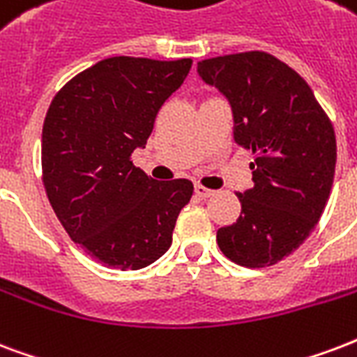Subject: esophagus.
<instances>
[{"instance_id": "obj_1", "label": "esophagus", "mask_w": 357, "mask_h": 357, "mask_svg": "<svg viewBox=\"0 0 357 357\" xmlns=\"http://www.w3.org/2000/svg\"><path fill=\"white\" fill-rule=\"evenodd\" d=\"M214 194H216L214 190L205 188L203 184H195V195H199L201 199H208V197H213Z\"/></svg>"}]
</instances>
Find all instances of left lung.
<instances>
[{
  "label": "left lung",
  "instance_id": "8db88e82",
  "mask_svg": "<svg viewBox=\"0 0 357 357\" xmlns=\"http://www.w3.org/2000/svg\"><path fill=\"white\" fill-rule=\"evenodd\" d=\"M197 71L229 99L233 137L254 154V188L237 194L241 216L220 227L216 243L241 267L278 264L326 208L337 162L333 124L301 75L267 52L208 58Z\"/></svg>",
  "mask_w": 357,
  "mask_h": 357
}]
</instances>
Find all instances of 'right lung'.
<instances>
[{
  "instance_id": "1",
  "label": "right lung",
  "mask_w": 357,
  "mask_h": 357,
  "mask_svg": "<svg viewBox=\"0 0 357 357\" xmlns=\"http://www.w3.org/2000/svg\"><path fill=\"white\" fill-rule=\"evenodd\" d=\"M190 67V58H107L75 75L48 107L43 186L67 235L107 267L143 269L163 256L194 194L188 178L154 181L131 160Z\"/></svg>"
}]
</instances>
